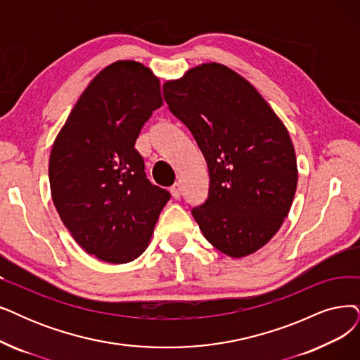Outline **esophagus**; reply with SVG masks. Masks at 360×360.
I'll return each mask as SVG.
<instances>
[{
	"label": "esophagus",
	"instance_id": "34e87169",
	"mask_svg": "<svg viewBox=\"0 0 360 360\" xmlns=\"http://www.w3.org/2000/svg\"><path fill=\"white\" fill-rule=\"evenodd\" d=\"M171 195H172V198L174 199H180V196H181V186L179 184V183H174L171 186Z\"/></svg>",
	"mask_w": 360,
	"mask_h": 360
}]
</instances>
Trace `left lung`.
Returning <instances> with one entry per match:
<instances>
[{
  "label": "left lung",
  "mask_w": 360,
  "mask_h": 360,
  "mask_svg": "<svg viewBox=\"0 0 360 360\" xmlns=\"http://www.w3.org/2000/svg\"><path fill=\"white\" fill-rule=\"evenodd\" d=\"M210 172L208 198L192 215L214 248L240 258L275 236L297 189L291 137L252 85L220 63L196 66L162 87Z\"/></svg>",
  "instance_id": "left-lung-1"
}]
</instances>
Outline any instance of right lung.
<instances>
[{
    "mask_svg": "<svg viewBox=\"0 0 360 360\" xmlns=\"http://www.w3.org/2000/svg\"><path fill=\"white\" fill-rule=\"evenodd\" d=\"M162 106L152 70L133 60L105 68L72 109L50 155L54 207L85 252L133 262L146 250L169 192L152 184L136 140Z\"/></svg>",
    "mask_w": 360,
    "mask_h": 360,
    "instance_id": "1",
    "label": "right lung"
}]
</instances>
